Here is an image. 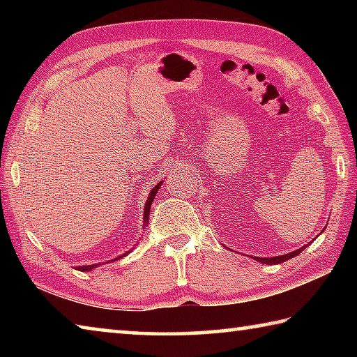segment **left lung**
Here are the masks:
<instances>
[{"label": "left lung", "mask_w": 357, "mask_h": 357, "mask_svg": "<svg viewBox=\"0 0 357 357\" xmlns=\"http://www.w3.org/2000/svg\"><path fill=\"white\" fill-rule=\"evenodd\" d=\"M305 249V245L304 247H301V249H298V250H294V252H291V253H287V255H280V257H273V258H259V257H255V259L257 261H259V263H264V264H279V263H283V261H287V259H289V258H293V257H296V255H299V253Z\"/></svg>", "instance_id": "1"}]
</instances>
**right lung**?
I'll return each mask as SVG.
<instances>
[{"mask_svg": "<svg viewBox=\"0 0 357 357\" xmlns=\"http://www.w3.org/2000/svg\"><path fill=\"white\" fill-rule=\"evenodd\" d=\"M160 184H162V181L159 184H157L153 190H151V193H149V197H148V200H146V204H144V225H146L148 223V219H149V211H151V204H153V200H154V197H155V193H157V190H159V187H160ZM119 258V257H118ZM116 258V259H118ZM114 261V259H113ZM96 266L98 264H89V266H78V271H91V269H94Z\"/></svg>", "mask_w": 357, "mask_h": 357, "instance_id": "obj_1", "label": "right lung"}]
</instances>
